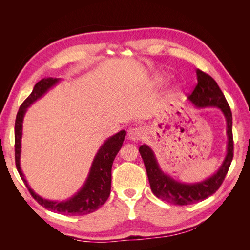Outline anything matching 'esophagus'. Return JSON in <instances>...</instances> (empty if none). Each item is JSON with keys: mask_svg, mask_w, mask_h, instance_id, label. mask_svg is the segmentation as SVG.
Here are the masks:
<instances>
[{"mask_svg": "<svg viewBox=\"0 0 250 250\" xmlns=\"http://www.w3.org/2000/svg\"><path fill=\"white\" fill-rule=\"evenodd\" d=\"M144 134H145V131L142 127H133L128 130L127 137L132 142H138L144 137Z\"/></svg>", "mask_w": 250, "mask_h": 250, "instance_id": "obj_1", "label": "esophagus"}]
</instances>
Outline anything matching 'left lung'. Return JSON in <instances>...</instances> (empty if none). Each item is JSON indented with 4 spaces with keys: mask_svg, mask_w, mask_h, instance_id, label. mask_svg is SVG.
I'll return each mask as SVG.
<instances>
[{
    "mask_svg": "<svg viewBox=\"0 0 250 250\" xmlns=\"http://www.w3.org/2000/svg\"><path fill=\"white\" fill-rule=\"evenodd\" d=\"M197 85L193 93L188 97L196 107H217L220 108L228 125V153L221 167L213 176L195 184H183L165 174L157 164L152 149L147 145L139 148L144 165L147 171L150 188L152 193L164 201L177 206H188L194 202L202 201L216 193L229 172L233 157V140H232V115L230 107L217 82L209 75L197 70Z\"/></svg>",
    "mask_w": 250,
    "mask_h": 250,
    "instance_id": "obj_1",
    "label": "left lung"
}]
</instances>
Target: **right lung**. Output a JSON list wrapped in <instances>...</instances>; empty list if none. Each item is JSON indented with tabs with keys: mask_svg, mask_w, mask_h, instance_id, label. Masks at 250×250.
Returning <instances> with one entry per match:
<instances>
[{
	"mask_svg": "<svg viewBox=\"0 0 250 250\" xmlns=\"http://www.w3.org/2000/svg\"><path fill=\"white\" fill-rule=\"evenodd\" d=\"M59 81L57 78H43L34 85L32 93L22 102L18 111L14 126V152H16V166L20 176L28 188L32 197L39 202L42 207L51 211H55L62 215H86L97 210L105 203L109 197L111 187V167L113 160L120 151L124 142L126 131L121 130L104 142L103 145L98 150L90 167L88 176L84 185L75 194L72 198L65 201H52L42 198L31 188L29 187L27 180L21 170V139L22 133V119H24L27 108L37 99L47 93V90L54 86Z\"/></svg>",
	"mask_w": 250,
	"mask_h": 250,
	"instance_id": "add662e5",
	"label": "right lung"
}]
</instances>
